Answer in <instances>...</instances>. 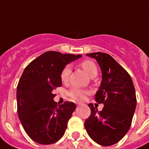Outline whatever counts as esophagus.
I'll return each instance as SVG.
<instances>
[{"mask_svg": "<svg viewBox=\"0 0 149 149\" xmlns=\"http://www.w3.org/2000/svg\"><path fill=\"white\" fill-rule=\"evenodd\" d=\"M81 103H77V106H81Z\"/></svg>", "mask_w": 149, "mask_h": 149, "instance_id": "1", "label": "esophagus"}]
</instances>
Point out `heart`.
Masks as SVG:
<instances>
[{"mask_svg": "<svg viewBox=\"0 0 149 149\" xmlns=\"http://www.w3.org/2000/svg\"><path fill=\"white\" fill-rule=\"evenodd\" d=\"M81 66L90 77H92L97 75V68L96 64L93 61H90V60H85L81 63ZM71 72H72V67L69 64L65 65L61 73V79L63 82L68 81ZM88 94V92L87 91L78 88H73L69 91V95L72 99L74 100H79V101L84 100Z\"/></svg>", "mask_w": 149, "mask_h": 149, "instance_id": "b5f03b06", "label": "heart"}]
</instances>
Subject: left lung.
<instances>
[{"label":"left lung","instance_id":"left-lung-1","mask_svg":"<svg viewBox=\"0 0 149 149\" xmlns=\"http://www.w3.org/2000/svg\"><path fill=\"white\" fill-rule=\"evenodd\" d=\"M97 61L102 72V82L95 95V100L103 103L98 111L92 103L88 105L91 114L85 121L87 133L92 140L103 146L118 143L132 125L137 98L133 81L128 73L111 55L106 53L86 54Z\"/></svg>","mask_w":149,"mask_h":149}]
</instances>
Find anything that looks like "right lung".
Listing matches in <instances>:
<instances>
[{"label":"right lung","instance_id":"obj_1","mask_svg":"<svg viewBox=\"0 0 149 149\" xmlns=\"http://www.w3.org/2000/svg\"><path fill=\"white\" fill-rule=\"evenodd\" d=\"M80 54L49 51L32 61L24 69L17 87V114L30 138L42 145L56 143L63 136L76 106L54 101L53 90L61 87V73L65 65Z\"/></svg>","mask_w":149,"mask_h":149}]
</instances>
